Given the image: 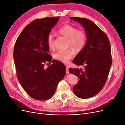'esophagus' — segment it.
I'll return each instance as SVG.
<instances>
[{
  "instance_id": "34e87169",
  "label": "esophagus",
  "mask_w": 125,
  "mask_h": 125,
  "mask_svg": "<svg viewBox=\"0 0 125 125\" xmlns=\"http://www.w3.org/2000/svg\"><path fill=\"white\" fill-rule=\"evenodd\" d=\"M69 66H66V73H67V74H68L69 73Z\"/></svg>"
}]
</instances>
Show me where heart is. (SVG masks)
I'll use <instances>...</instances> for the list:
<instances>
[{"mask_svg": "<svg viewBox=\"0 0 125 125\" xmlns=\"http://www.w3.org/2000/svg\"><path fill=\"white\" fill-rule=\"evenodd\" d=\"M58 33L68 39L67 47L70 49L57 52L54 54V57L60 62L67 63L69 60L73 57V52H79L84 47L86 40V35L83 31L78 30L77 28L69 24H66L60 28L58 30ZM47 44L50 48H54V36L52 34H50L48 36Z\"/></svg>", "mask_w": 125, "mask_h": 125, "instance_id": "heart-1", "label": "heart"}]
</instances>
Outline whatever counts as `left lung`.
<instances>
[{
    "label": "left lung",
    "mask_w": 125,
    "mask_h": 125,
    "mask_svg": "<svg viewBox=\"0 0 125 125\" xmlns=\"http://www.w3.org/2000/svg\"><path fill=\"white\" fill-rule=\"evenodd\" d=\"M70 19L83 25L86 36L84 47L73 61L78 66H83L84 70L69 69L79 79L73 92L80 99H88L99 93L107 80L112 66L111 44L106 34L93 22L86 18Z\"/></svg>",
    "instance_id": "1"
}]
</instances>
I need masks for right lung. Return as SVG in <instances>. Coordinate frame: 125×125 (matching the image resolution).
<instances>
[{
	"instance_id": "right-lung-1",
	"label": "right lung",
	"mask_w": 125,
	"mask_h": 125,
	"mask_svg": "<svg viewBox=\"0 0 125 125\" xmlns=\"http://www.w3.org/2000/svg\"><path fill=\"white\" fill-rule=\"evenodd\" d=\"M59 19L45 18L32 22L15 43L13 58L18 80L29 96L36 100L51 98L66 73V66L58 60H52L48 54L47 37ZM51 61L53 64L45 69L44 63Z\"/></svg>"
}]
</instances>
